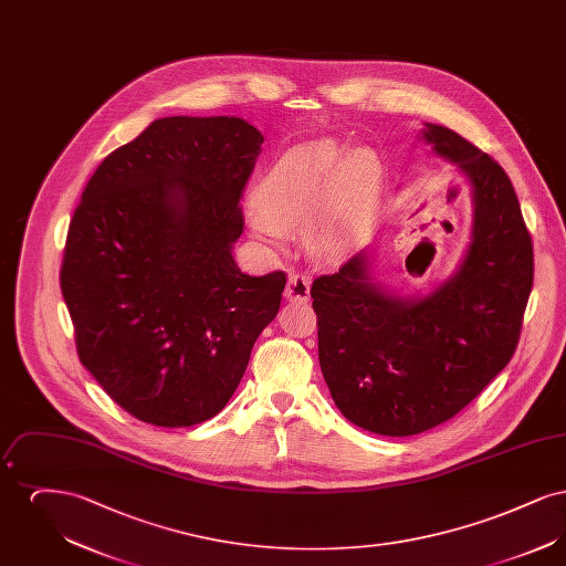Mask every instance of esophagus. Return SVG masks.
<instances>
[{"label":"esophagus","mask_w":566,"mask_h":566,"mask_svg":"<svg viewBox=\"0 0 566 566\" xmlns=\"http://www.w3.org/2000/svg\"><path fill=\"white\" fill-rule=\"evenodd\" d=\"M310 284H312L310 275H305V273H296V271H293V273L289 275V282H286V291H284V296H286L289 301H295V303H305V301L310 298Z\"/></svg>","instance_id":"34e87169"}]
</instances>
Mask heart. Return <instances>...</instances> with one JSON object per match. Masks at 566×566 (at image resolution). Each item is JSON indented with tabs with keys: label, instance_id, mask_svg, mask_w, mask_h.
<instances>
[{
	"label": "heart",
	"instance_id": "heart-1",
	"mask_svg": "<svg viewBox=\"0 0 566 566\" xmlns=\"http://www.w3.org/2000/svg\"><path fill=\"white\" fill-rule=\"evenodd\" d=\"M384 167L374 150L316 139L284 155L252 192L261 235L277 242L282 231L307 222L310 248L323 259L354 252L371 233L381 201Z\"/></svg>",
	"mask_w": 566,
	"mask_h": 566
}]
</instances>
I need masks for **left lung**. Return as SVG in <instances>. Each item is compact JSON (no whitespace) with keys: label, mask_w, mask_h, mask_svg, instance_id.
<instances>
[{"label":"left lung","mask_w":566,"mask_h":566,"mask_svg":"<svg viewBox=\"0 0 566 566\" xmlns=\"http://www.w3.org/2000/svg\"><path fill=\"white\" fill-rule=\"evenodd\" d=\"M432 150L473 187L460 270L431 295H388L365 252L312 284L318 358L339 411L365 431L407 437L454 418L499 376L533 291V240L505 169L457 132L427 123Z\"/></svg>","instance_id":"1"}]
</instances>
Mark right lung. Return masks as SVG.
<instances>
[{
    "instance_id": "right-lung-1",
    "label": "right lung",
    "mask_w": 566,
    "mask_h": 566,
    "mask_svg": "<svg viewBox=\"0 0 566 566\" xmlns=\"http://www.w3.org/2000/svg\"><path fill=\"white\" fill-rule=\"evenodd\" d=\"M261 144L238 116H167L109 153L82 192L61 293L82 365L142 422L214 418L280 310L286 273L245 275L231 252Z\"/></svg>"
}]
</instances>
